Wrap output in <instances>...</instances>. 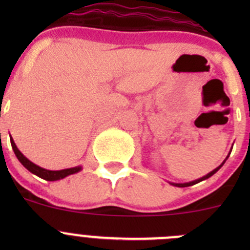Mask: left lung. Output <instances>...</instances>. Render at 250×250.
<instances>
[{
    "label": "left lung",
    "mask_w": 250,
    "mask_h": 250,
    "mask_svg": "<svg viewBox=\"0 0 250 250\" xmlns=\"http://www.w3.org/2000/svg\"><path fill=\"white\" fill-rule=\"evenodd\" d=\"M228 157H229V156H228ZM228 157H226V160H228ZM226 160H225V161H226ZM225 161H224V162L221 163V165L219 166L218 168H215V169H214V170H211L210 173H208V174H207V175L202 176V178L197 179V180H193V181H190V183H185V184H175V183H170V184H172V185H174V186H178V188H188V186H192V185H195V184L200 183V181H202V180H206V179L210 178L211 175H214V174H215L216 172H218V170L220 169L221 167H223V165H224V163H225Z\"/></svg>",
    "instance_id": "obj_1"
}]
</instances>
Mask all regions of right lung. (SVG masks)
I'll list each match as a JSON object with an SVG mask.
<instances>
[{
    "label": "right lung",
    "mask_w": 250,
    "mask_h": 250,
    "mask_svg": "<svg viewBox=\"0 0 250 250\" xmlns=\"http://www.w3.org/2000/svg\"><path fill=\"white\" fill-rule=\"evenodd\" d=\"M11 144H12V147H13L14 153H16L17 158L19 160V162L26 168L29 172H31L35 175L40 176V178L44 179V180L48 181H55V180H60V179H64L65 176L67 175H71V174H75L77 172H80L82 169V167H74V168H67V169H62V170H48L44 169V168L39 167L36 166L35 163H32L31 161L27 160L24 155L19 151V148L17 147L16 143H14L13 138H11Z\"/></svg>",
    "instance_id": "add662e5"
}]
</instances>
